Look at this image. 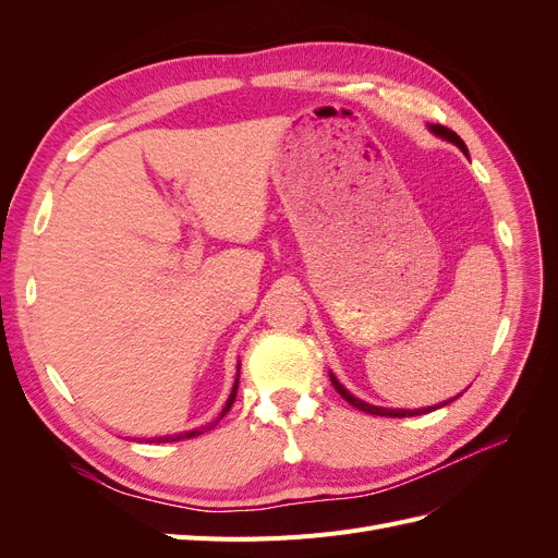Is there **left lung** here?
<instances>
[{
    "label": "left lung",
    "instance_id": "obj_1",
    "mask_svg": "<svg viewBox=\"0 0 558 558\" xmlns=\"http://www.w3.org/2000/svg\"><path fill=\"white\" fill-rule=\"evenodd\" d=\"M428 130L435 134V137H440V140H445V142H449V144H453V146H459L463 154L468 156V146L463 144V140L459 137V134L456 132H451L449 128H445V125H428ZM330 381H332V386L337 388V393H340L349 404H353V408L356 410H361V412H367V414H375V416H393V418H404V416H418V414H428V412H433V410H440V408H445V404H449V402H453L456 398H461V393L459 396H453V398H449V400H445L442 404H435V408H418V410H400V408H379V404H369V402H365V400H361V398H356L353 396L349 388H344L342 384H340V379H337L332 373H330Z\"/></svg>",
    "mask_w": 558,
    "mask_h": 558
}]
</instances>
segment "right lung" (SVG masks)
I'll use <instances>...</instances> for the list:
<instances>
[{"label": "right lung", "mask_w": 558, "mask_h": 558, "mask_svg": "<svg viewBox=\"0 0 558 558\" xmlns=\"http://www.w3.org/2000/svg\"><path fill=\"white\" fill-rule=\"evenodd\" d=\"M238 386H240V363H238V379H234V384H232V391H230V396H228V400H226V408L221 410V414H218L214 421H209V424H205V426H199V428H193V430H183V433H177V435H158V437H148L146 442H158V445H162V442H179V440H189V437H195V435H202L205 430H211L218 421H221L228 412H230V408H232V402H234V398H238Z\"/></svg>", "instance_id": "1"}]
</instances>
